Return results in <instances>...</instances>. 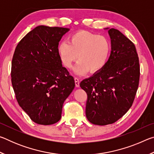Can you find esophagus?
Segmentation results:
<instances>
[{
    "mask_svg": "<svg viewBox=\"0 0 154 154\" xmlns=\"http://www.w3.org/2000/svg\"><path fill=\"white\" fill-rule=\"evenodd\" d=\"M75 85H76V87H79V79L77 77H75Z\"/></svg>",
    "mask_w": 154,
    "mask_h": 154,
    "instance_id": "obj_1",
    "label": "esophagus"
}]
</instances>
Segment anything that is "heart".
I'll list each match as a JSON object with an SVG mask.
<instances>
[{
    "label": "heart",
    "instance_id": "1",
    "mask_svg": "<svg viewBox=\"0 0 154 154\" xmlns=\"http://www.w3.org/2000/svg\"><path fill=\"white\" fill-rule=\"evenodd\" d=\"M58 54L62 64L71 68L72 64L79 61L74 68L78 75L96 73L105 67L111 53L110 40L105 36L79 30L69 36V41H62L58 45Z\"/></svg>",
    "mask_w": 154,
    "mask_h": 154
}]
</instances>
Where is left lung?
Returning <instances> with one entry per match:
<instances>
[{
    "label": "left lung",
    "instance_id": "left-lung-1",
    "mask_svg": "<svg viewBox=\"0 0 154 154\" xmlns=\"http://www.w3.org/2000/svg\"><path fill=\"white\" fill-rule=\"evenodd\" d=\"M108 32L111 53L107 63L79 84L88 95L86 118L92 124L100 126L114 123L129 110L140 77L139 57L134 43L118 30L111 28Z\"/></svg>",
    "mask_w": 154,
    "mask_h": 154
}]
</instances>
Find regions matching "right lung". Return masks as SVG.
Here are the masks:
<instances>
[{"label": "right lung", "instance_id": "obj_1", "mask_svg": "<svg viewBox=\"0 0 154 154\" xmlns=\"http://www.w3.org/2000/svg\"><path fill=\"white\" fill-rule=\"evenodd\" d=\"M69 28L38 26L17 44L11 62V83L19 105L31 120L51 125L61 118L64 100L75 88L58 54Z\"/></svg>", "mask_w": 154, "mask_h": 154}]
</instances>
